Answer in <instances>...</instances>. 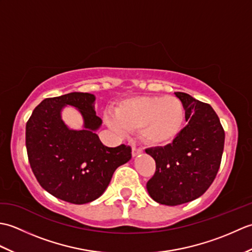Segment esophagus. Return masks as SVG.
<instances>
[{"instance_id":"1","label":"esophagus","mask_w":252,"mask_h":252,"mask_svg":"<svg viewBox=\"0 0 252 252\" xmlns=\"http://www.w3.org/2000/svg\"><path fill=\"white\" fill-rule=\"evenodd\" d=\"M142 153H143V151H142V149H140V148H136V147H133L132 148V156L133 157L140 156Z\"/></svg>"}]
</instances>
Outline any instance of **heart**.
Listing matches in <instances>:
<instances>
[{
	"mask_svg": "<svg viewBox=\"0 0 252 252\" xmlns=\"http://www.w3.org/2000/svg\"><path fill=\"white\" fill-rule=\"evenodd\" d=\"M115 116L107 115L105 122L121 134L141 129V136L154 147L172 144L183 130L186 112L183 103L173 96H136L122 100Z\"/></svg>",
	"mask_w": 252,
	"mask_h": 252,
	"instance_id": "b5f03b06",
	"label": "heart"
}]
</instances>
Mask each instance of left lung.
Masks as SVG:
<instances>
[{
  "label": "left lung",
  "instance_id": "8db88e82",
  "mask_svg": "<svg viewBox=\"0 0 252 252\" xmlns=\"http://www.w3.org/2000/svg\"><path fill=\"white\" fill-rule=\"evenodd\" d=\"M183 103L187 126L165 147L146 149L156 161V172L146 189L155 201L178 206L197 199L215 181L220 168L225 133L209 104L175 92Z\"/></svg>",
  "mask_w": 252,
  "mask_h": 252
}]
</instances>
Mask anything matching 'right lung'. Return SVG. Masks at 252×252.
I'll list each match as a JSON object with an SVG mask.
<instances>
[{"mask_svg": "<svg viewBox=\"0 0 252 252\" xmlns=\"http://www.w3.org/2000/svg\"><path fill=\"white\" fill-rule=\"evenodd\" d=\"M95 95L72 92L45 98L26 125V147L32 172L40 185L63 201L83 205L97 199L112 174L132 157L131 147H107L96 134L101 126L96 116ZM67 105L82 115L81 129H71L62 120Z\"/></svg>", "mask_w": 252, "mask_h": 252, "instance_id": "obj_1", "label": "right lung"}]
</instances>
